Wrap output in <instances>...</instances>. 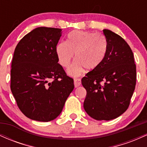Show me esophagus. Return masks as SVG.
<instances>
[{"label":"esophagus","mask_w":147,"mask_h":147,"mask_svg":"<svg viewBox=\"0 0 147 147\" xmlns=\"http://www.w3.org/2000/svg\"><path fill=\"white\" fill-rule=\"evenodd\" d=\"M74 85H75V88L79 87V86L81 85V80H80V79H75V81H74Z\"/></svg>","instance_id":"34e87169"}]
</instances>
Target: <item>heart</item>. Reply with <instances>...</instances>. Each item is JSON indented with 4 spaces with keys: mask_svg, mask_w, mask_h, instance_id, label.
Wrapping results in <instances>:
<instances>
[{
    "mask_svg": "<svg viewBox=\"0 0 147 147\" xmlns=\"http://www.w3.org/2000/svg\"><path fill=\"white\" fill-rule=\"evenodd\" d=\"M108 43L106 38L95 32L73 31L68 36L67 42H61L57 46L59 62L68 68L75 54L76 61L68 70L72 76H78L84 68L88 71L97 69L105 59Z\"/></svg>",
    "mask_w": 147,
    "mask_h": 147,
    "instance_id": "obj_1",
    "label": "heart"
}]
</instances>
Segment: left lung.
<instances>
[{"mask_svg": "<svg viewBox=\"0 0 147 147\" xmlns=\"http://www.w3.org/2000/svg\"><path fill=\"white\" fill-rule=\"evenodd\" d=\"M108 43L105 59L82 79L86 90L84 110L97 120H111L129 108L136 84L133 53L120 36L104 30Z\"/></svg>", "mask_w": 147, "mask_h": 147, "instance_id": "obj_1", "label": "left lung"}]
</instances>
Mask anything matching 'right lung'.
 <instances>
[{
    "mask_svg": "<svg viewBox=\"0 0 147 147\" xmlns=\"http://www.w3.org/2000/svg\"><path fill=\"white\" fill-rule=\"evenodd\" d=\"M59 28L41 27L18 42L11 61V88L18 109L39 122L55 119L74 89V80L58 63Z\"/></svg>",
    "mask_w": 147,
    "mask_h": 147,
    "instance_id": "right-lung-1",
    "label": "right lung"
}]
</instances>
